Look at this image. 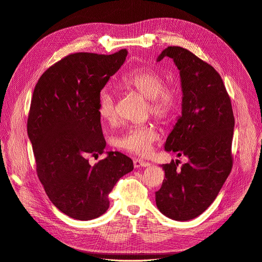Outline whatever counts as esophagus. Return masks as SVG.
Segmentation results:
<instances>
[{"mask_svg":"<svg viewBox=\"0 0 262 262\" xmlns=\"http://www.w3.org/2000/svg\"><path fill=\"white\" fill-rule=\"evenodd\" d=\"M149 164L148 162H146V161H144V160H142V159H135L134 160V167L135 168H142V167H148Z\"/></svg>","mask_w":262,"mask_h":262,"instance_id":"34e87169","label":"esophagus"}]
</instances>
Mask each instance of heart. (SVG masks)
<instances>
[{
    "mask_svg": "<svg viewBox=\"0 0 262 262\" xmlns=\"http://www.w3.org/2000/svg\"><path fill=\"white\" fill-rule=\"evenodd\" d=\"M119 86L140 93L149 99L150 114L159 121H166L173 116L179 105V96L175 89L165 85L162 74L152 69H137L120 78ZM98 114L106 122H115L118 114L115 96L108 88L100 91L98 97ZM159 133L150 124L135 125L126 129L118 140L117 145L125 151L139 156L151 152L152 145L158 141Z\"/></svg>",
    "mask_w": 262,
    "mask_h": 262,
    "instance_id": "obj_1",
    "label": "heart"
}]
</instances>
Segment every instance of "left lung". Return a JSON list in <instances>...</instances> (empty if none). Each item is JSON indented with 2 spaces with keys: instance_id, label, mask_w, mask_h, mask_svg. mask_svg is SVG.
Here are the masks:
<instances>
[{
  "instance_id": "left-lung-1",
  "label": "left lung",
  "mask_w": 262,
  "mask_h": 262,
  "mask_svg": "<svg viewBox=\"0 0 262 262\" xmlns=\"http://www.w3.org/2000/svg\"><path fill=\"white\" fill-rule=\"evenodd\" d=\"M173 59L180 74L181 116L167 138L166 151L189 162L162 165L165 179L156 192L160 211L176 221L200 215L216 198L232 169L234 116L217 71L190 51L168 47L157 61Z\"/></svg>"
}]
</instances>
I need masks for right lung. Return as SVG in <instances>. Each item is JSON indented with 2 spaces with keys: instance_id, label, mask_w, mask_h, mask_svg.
I'll return each mask as SVG.
<instances>
[{
  "instance_id": "obj_1",
  "label": "right lung",
  "mask_w": 262,
  "mask_h": 262,
  "mask_svg": "<svg viewBox=\"0 0 262 262\" xmlns=\"http://www.w3.org/2000/svg\"><path fill=\"white\" fill-rule=\"evenodd\" d=\"M127 56L70 54L52 65L37 82L28 118L36 171L52 203L81 221L100 216L116 182L134 169L118 151L91 166L88 157L104 152L98 97Z\"/></svg>"
}]
</instances>
